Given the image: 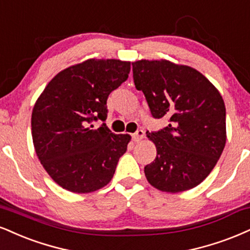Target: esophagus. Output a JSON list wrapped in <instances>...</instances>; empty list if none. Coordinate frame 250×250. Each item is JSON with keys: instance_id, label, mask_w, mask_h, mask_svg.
Instances as JSON below:
<instances>
[{"instance_id": "1", "label": "esophagus", "mask_w": 250, "mask_h": 250, "mask_svg": "<svg viewBox=\"0 0 250 250\" xmlns=\"http://www.w3.org/2000/svg\"><path fill=\"white\" fill-rule=\"evenodd\" d=\"M143 136H144V131L142 130V129H140V130H137L136 133L133 135V140L135 141V142H140V141L143 138Z\"/></svg>"}]
</instances>
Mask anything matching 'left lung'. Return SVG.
Segmentation results:
<instances>
[{
    "label": "left lung",
    "mask_w": 250,
    "mask_h": 250,
    "mask_svg": "<svg viewBox=\"0 0 250 250\" xmlns=\"http://www.w3.org/2000/svg\"><path fill=\"white\" fill-rule=\"evenodd\" d=\"M135 87L142 91L155 119L170 125L146 133L157 156L144 167L162 192L178 193L199 185L211 173L226 144V108L215 86L193 67L169 60L133 62Z\"/></svg>",
    "instance_id": "obj_1"
}]
</instances>
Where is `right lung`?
Masks as SVG:
<instances>
[{"instance_id": "1", "label": "right lung", "mask_w": 250, "mask_h": 250, "mask_svg": "<svg viewBox=\"0 0 250 250\" xmlns=\"http://www.w3.org/2000/svg\"><path fill=\"white\" fill-rule=\"evenodd\" d=\"M130 62L88 59L59 72L36 101L32 141L42 165L59 186L89 193L106 186L131 136L113 134L102 123L107 99L128 79Z\"/></svg>"}]
</instances>
